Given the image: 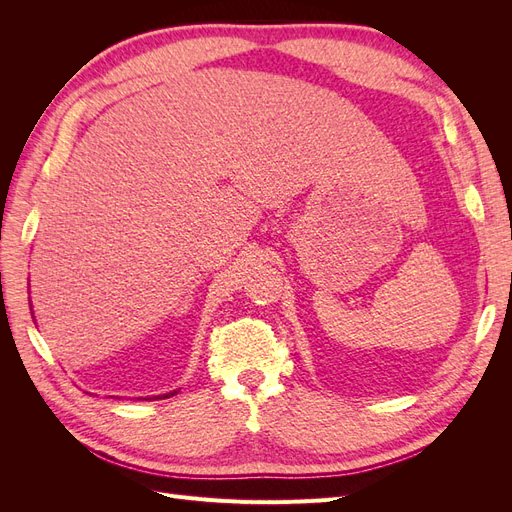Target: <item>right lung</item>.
<instances>
[{
  "label": "right lung",
  "mask_w": 512,
  "mask_h": 512,
  "mask_svg": "<svg viewBox=\"0 0 512 512\" xmlns=\"http://www.w3.org/2000/svg\"><path fill=\"white\" fill-rule=\"evenodd\" d=\"M175 393H177V391H170V393H164V395H158V397H156V399H162V397H170V395H175Z\"/></svg>",
  "instance_id": "add662e5"
}]
</instances>
